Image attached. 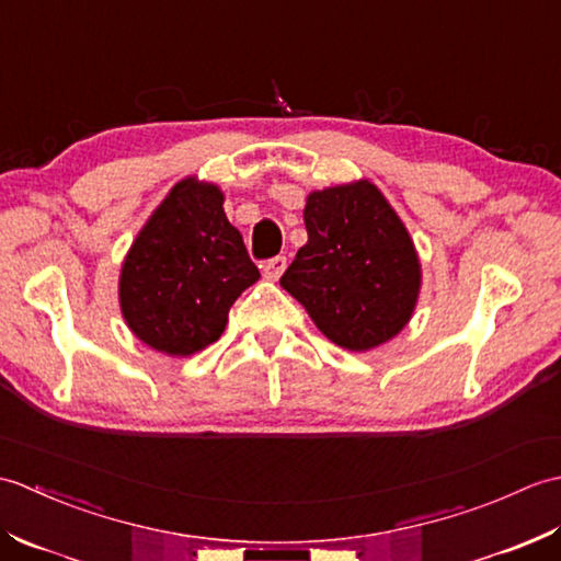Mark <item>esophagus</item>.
<instances>
[{"label": "esophagus", "mask_w": 561, "mask_h": 561, "mask_svg": "<svg viewBox=\"0 0 561 561\" xmlns=\"http://www.w3.org/2000/svg\"><path fill=\"white\" fill-rule=\"evenodd\" d=\"M284 270H287V257H284V255L270 257L265 265H262V274H265L267 279H279Z\"/></svg>", "instance_id": "esophagus-1"}]
</instances>
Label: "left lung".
<instances>
[{"instance_id":"left-lung-1","label":"left lung","mask_w":561,"mask_h":561,"mask_svg":"<svg viewBox=\"0 0 561 561\" xmlns=\"http://www.w3.org/2000/svg\"><path fill=\"white\" fill-rule=\"evenodd\" d=\"M304 221L308 243L282 274V287L344 350L396 337L420 294V260L378 187L362 181L311 193Z\"/></svg>"}]
</instances>
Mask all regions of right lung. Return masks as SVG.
I'll use <instances>...</instances> for the list:
<instances>
[{"label": "right lung", "mask_w": 561, "mask_h": 561, "mask_svg": "<svg viewBox=\"0 0 561 561\" xmlns=\"http://www.w3.org/2000/svg\"><path fill=\"white\" fill-rule=\"evenodd\" d=\"M221 205L217 185L187 178L129 250L121 277L123 316L153 350L187 356L217 342L229 308L260 277Z\"/></svg>", "instance_id": "right-lung-1"}]
</instances>
